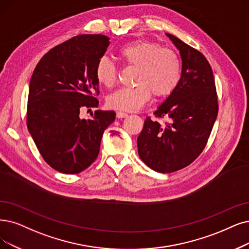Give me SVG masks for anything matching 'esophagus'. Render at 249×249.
Masks as SVG:
<instances>
[{
	"label": "esophagus",
	"instance_id": "34e87169",
	"mask_svg": "<svg viewBox=\"0 0 249 249\" xmlns=\"http://www.w3.org/2000/svg\"><path fill=\"white\" fill-rule=\"evenodd\" d=\"M128 114L125 113V112H123V111H117L116 112V117L117 118H124V117H126Z\"/></svg>",
	"mask_w": 249,
	"mask_h": 249
}]
</instances>
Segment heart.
<instances>
[{
    "label": "heart",
    "mask_w": 249,
    "mask_h": 249,
    "mask_svg": "<svg viewBox=\"0 0 249 249\" xmlns=\"http://www.w3.org/2000/svg\"><path fill=\"white\" fill-rule=\"evenodd\" d=\"M118 56L126 64L137 67L135 84L121 88L108 95L107 105L124 111H134L143 106L151 96L158 98L172 94L180 83L182 63L178 55L171 49L149 41H135L118 50ZM95 75L98 83L110 88L116 81V68L110 59H99Z\"/></svg>",
    "instance_id": "b5f03b06"
}]
</instances>
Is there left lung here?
Here are the masks:
<instances>
[{
    "label": "left lung",
    "mask_w": 249,
    "mask_h": 249,
    "mask_svg": "<svg viewBox=\"0 0 249 249\" xmlns=\"http://www.w3.org/2000/svg\"><path fill=\"white\" fill-rule=\"evenodd\" d=\"M180 52L182 75L175 91L147 117L137 139L142 161L157 173H173L193 162L204 149L217 116L213 69L206 58L177 36L165 34Z\"/></svg>",
    "instance_id": "left-lung-1"
}]
</instances>
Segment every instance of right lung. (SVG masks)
Wrapping results in <instances>:
<instances>
[{
    "instance_id": "obj_1",
    "label": "right lung",
    "mask_w": 249,
    "mask_h": 249,
    "mask_svg": "<svg viewBox=\"0 0 249 249\" xmlns=\"http://www.w3.org/2000/svg\"><path fill=\"white\" fill-rule=\"evenodd\" d=\"M102 35L76 36L46 53L29 82L27 128L45 161L68 175L90 166L100 150L114 111H95L82 119L79 109L98 106L95 68L109 46Z\"/></svg>"
}]
</instances>
